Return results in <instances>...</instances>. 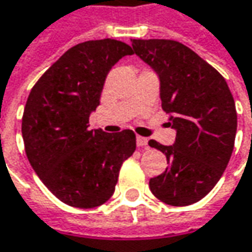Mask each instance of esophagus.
<instances>
[{
  "instance_id": "34e87169",
  "label": "esophagus",
  "mask_w": 252,
  "mask_h": 252,
  "mask_svg": "<svg viewBox=\"0 0 252 252\" xmlns=\"http://www.w3.org/2000/svg\"><path fill=\"white\" fill-rule=\"evenodd\" d=\"M136 143H137V146H139V147H147V143H149V140H147L146 137L137 136V137H136Z\"/></svg>"
}]
</instances>
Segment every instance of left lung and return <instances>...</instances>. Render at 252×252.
I'll return each instance as SVG.
<instances>
[{"label": "left lung", "mask_w": 252, "mask_h": 252, "mask_svg": "<svg viewBox=\"0 0 252 252\" xmlns=\"http://www.w3.org/2000/svg\"><path fill=\"white\" fill-rule=\"evenodd\" d=\"M131 47L157 74L161 106L177 131L172 146L149 141L168 162L149 187L161 202L188 206L208 195L230 161L237 131L233 95L218 70L185 44L131 39Z\"/></svg>", "instance_id": "left-lung-1"}]
</instances>
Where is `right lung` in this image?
Returning <instances> with one entry per match:
<instances>
[{
  "label": "right lung",
  "instance_id": "1",
  "mask_svg": "<svg viewBox=\"0 0 252 252\" xmlns=\"http://www.w3.org/2000/svg\"><path fill=\"white\" fill-rule=\"evenodd\" d=\"M130 54L129 44L113 39L77 44L28 96L22 118L28 160L54 196L70 206L91 209L109 200L123 161L136 150L129 129L115 134L88 129L106 75Z\"/></svg>",
  "mask_w": 252,
  "mask_h": 252
}]
</instances>
